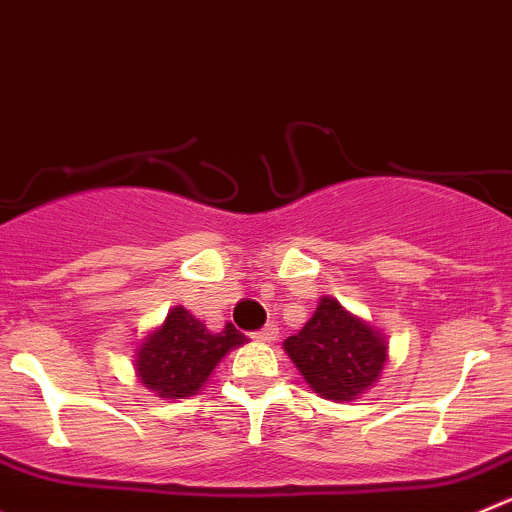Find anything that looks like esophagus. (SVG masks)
Segmentation results:
<instances>
[{
    "mask_svg": "<svg viewBox=\"0 0 512 512\" xmlns=\"http://www.w3.org/2000/svg\"><path fill=\"white\" fill-rule=\"evenodd\" d=\"M277 335H280V327L275 325V322H270V325H265L262 327V330H257L255 332V337L260 342H272V340H277Z\"/></svg>",
    "mask_w": 512,
    "mask_h": 512,
    "instance_id": "1",
    "label": "esophagus"
}]
</instances>
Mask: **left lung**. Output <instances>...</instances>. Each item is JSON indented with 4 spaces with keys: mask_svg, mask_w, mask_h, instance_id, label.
<instances>
[{
    "mask_svg": "<svg viewBox=\"0 0 512 512\" xmlns=\"http://www.w3.org/2000/svg\"><path fill=\"white\" fill-rule=\"evenodd\" d=\"M285 350L307 385L337 403L355 400L372 388L388 360V345L380 332L332 297H322L305 327L287 337Z\"/></svg>",
    "mask_w": 512,
    "mask_h": 512,
    "instance_id": "obj_1",
    "label": "left lung"
}]
</instances>
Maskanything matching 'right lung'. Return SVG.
Listing matches in <instances>:
<instances>
[{"mask_svg":"<svg viewBox=\"0 0 512 512\" xmlns=\"http://www.w3.org/2000/svg\"><path fill=\"white\" fill-rule=\"evenodd\" d=\"M245 340L232 322L222 332H210L185 307H175L167 312L165 325L137 350V375L160 398H190L205 385L217 362Z\"/></svg>","mask_w":512,"mask_h":512,"instance_id":"obj_1","label":"right lung"}]
</instances>
